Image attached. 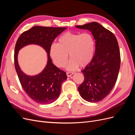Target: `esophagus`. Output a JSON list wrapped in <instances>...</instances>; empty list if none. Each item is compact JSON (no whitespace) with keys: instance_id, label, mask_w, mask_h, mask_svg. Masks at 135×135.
Segmentation results:
<instances>
[{"instance_id":"1","label":"esophagus","mask_w":135,"mask_h":135,"mask_svg":"<svg viewBox=\"0 0 135 135\" xmlns=\"http://www.w3.org/2000/svg\"><path fill=\"white\" fill-rule=\"evenodd\" d=\"M74 73H73V72H68V73H66V75H67V76H68V77H70V76H71L73 74H74Z\"/></svg>"}]
</instances>
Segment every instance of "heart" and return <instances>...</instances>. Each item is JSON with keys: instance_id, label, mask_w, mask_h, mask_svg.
I'll use <instances>...</instances> for the list:
<instances>
[{"instance_id": "obj_1", "label": "heart", "mask_w": 135, "mask_h": 135, "mask_svg": "<svg viewBox=\"0 0 135 135\" xmlns=\"http://www.w3.org/2000/svg\"><path fill=\"white\" fill-rule=\"evenodd\" d=\"M58 44L53 43L50 48V55L59 68H64L69 58L71 60L66 66L69 71L75 70L79 66L85 67L92 61L95 51V40L89 32H66L61 35Z\"/></svg>"}]
</instances>
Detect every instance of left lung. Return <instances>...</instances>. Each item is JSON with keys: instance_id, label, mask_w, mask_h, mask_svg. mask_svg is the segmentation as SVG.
I'll return each mask as SVG.
<instances>
[{"instance_id": "8db88e82", "label": "left lung", "mask_w": 135, "mask_h": 135, "mask_svg": "<svg viewBox=\"0 0 135 135\" xmlns=\"http://www.w3.org/2000/svg\"><path fill=\"white\" fill-rule=\"evenodd\" d=\"M91 32L96 48L91 63L81 71L84 80L78 87L80 95L90 103L107 97L115 85L120 65L119 48L113 33L96 22L75 26Z\"/></svg>"}]
</instances>
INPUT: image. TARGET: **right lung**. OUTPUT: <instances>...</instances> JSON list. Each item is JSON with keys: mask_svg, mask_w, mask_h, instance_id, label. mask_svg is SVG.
I'll return each mask as SVG.
<instances>
[{"mask_svg": "<svg viewBox=\"0 0 135 135\" xmlns=\"http://www.w3.org/2000/svg\"><path fill=\"white\" fill-rule=\"evenodd\" d=\"M66 27L35 26L23 32L16 42L15 48V66L23 90L31 99L40 104L54 103L60 96L61 84L67 79L66 73L57 68L51 59L50 48L55 39ZM42 46L47 54L46 67L39 74L28 76L24 73L18 62V52L27 45Z\"/></svg>", "mask_w": 135, "mask_h": 135, "instance_id": "add662e5", "label": "right lung"}]
</instances>
